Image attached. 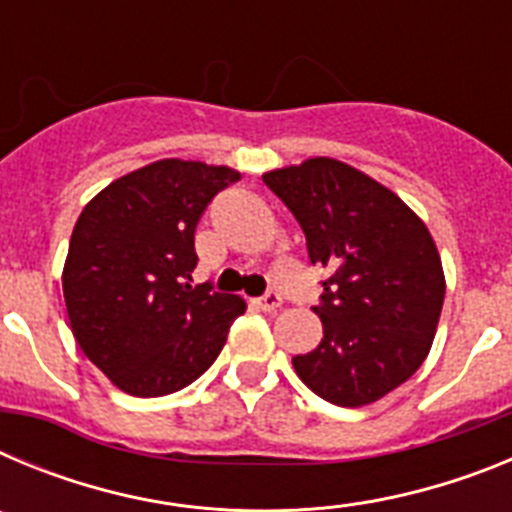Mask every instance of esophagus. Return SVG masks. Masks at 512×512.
Returning <instances> with one entry per match:
<instances>
[{"instance_id":"1","label":"esophagus","mask_w":512,"mask_h":512,"mask_svg":"<svg viewBox=\"0 0 512 512\" xmlns=\"http://www.w3.org/2000/svg\"><path fill=\"white\" fill-rule=\"evenodd\" d=\"M253 305L259 307V310L264 312H274L279 305H282V295H279L277 289H269L264 297H259V300H253Z\"/></svg>"}]
</instances>
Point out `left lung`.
<instances>
[{
  "label": "left lung",
  "mask_w": 512,
  "mask_h": 512,
  "mask_svg": "<svg viewBox=\"0 0 512 512\" xmlns=\"http://www.w3.org/2000/svg\"><path fill=\"white\" fill-rule=\"evenodd\" d=\"M325 271L315 315L323 341L292 359L312 392L361 408L408 382L431 351L446 279L425 223L405 202L336 158L264 174Z\"/></svg>",
  "instance_id": "8db88e82"
}]
</instances>
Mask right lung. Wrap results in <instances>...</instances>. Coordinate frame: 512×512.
Listing matches in <instances>:
<instances>
[{
	"mask_svg": "<svg viewBox=\"0 0 512 512\" xmlns=\"http://www.w3.org/2000/svg\"><path fill=\"white\" fill-rule=\"evenodd\" d=\"M228 166L164 158L120 176L81 210L63 266L79 348L115 387L161 397L202 377L246 302L192 284L194 230Z\"/></svg>",
	"mask_w": 512,
	"mask_h": 512,
	"instance_id": "1",
	"label": "right lung"
}]
</instances>
